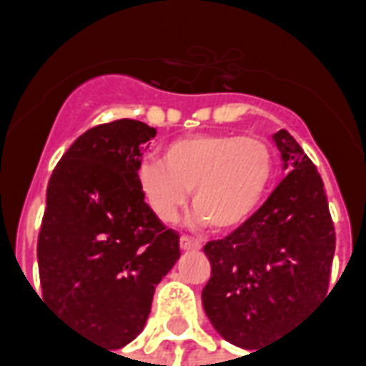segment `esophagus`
<instances>
[{"instance_id":"obj_1","label":"esophagus","mask_w":366,"mask_h":366,"mask_svg":"<svg viewBox=\"0 0 366 366\" xmlns=\"http://www.w3.org/2000/svg\"><path fill=\"white\" fill-rule=\"evenodd\" d=\"M180 249H182V251H198L199 243L198 241H194L192 237L182 235V237H180Z\"/></svg>"}]
</instances>
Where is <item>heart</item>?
Wrapping results in <instances>:
<instances>
[{
	"instance_id": "1",
	"label": "heart",
	"mask_w": 366,
	"mask_h": 366,
	"mask_svg": "<svg viewBox=\"0 0 366 366\" xmlns=\"http://www.w3.org/2000/svg\"><path fill=\"white\" fill-rule=\"evenodd\" d=\"M274 174V152L259 137L199 133L164 147L162 159L137 168V184L160 222H174L188 202L199 223L237 229L262 204Z\"/></svg>"
}]
</instances>
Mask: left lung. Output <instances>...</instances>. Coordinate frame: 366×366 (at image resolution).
<instances>
[{
	"label": "left lung",
	"mask_w": 366,
	"mask_h": 366,
	"mask_svg": "<svg viewBox=\"0 0 366 366\" xmlns=\"http://www.w3.org/2000/svg\"><path fill=\"white\" fill-rule=\"evenodd\" d=\"M286 176L254 215L204 253L212 276L202 304L225 341L269 345L327 294L335 253L323 180L296 139L272 135Z\"/></svg>",
	"instance_id": "8db88e82"
}]
</instances>
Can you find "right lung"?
Here are the masks:
<instances>
[{
  "label": "right lung",
  "mask_w": 366,
  "mask_h": 366,
  "mask_svg": "<svg viewBox=\"0 0 366 366\" xmlns=\"http://www.w3.org/2000/svg\"><path fill=\"white\" fill-rule=\"evenodd\" d=\"M157 129L119 119L88 129L52 170L39 233L43 298L92 341L121 349L143 331L157 284L180 259L137 184Z\"/></svg>",
  "instance_id": "1"
}]
</instances>
